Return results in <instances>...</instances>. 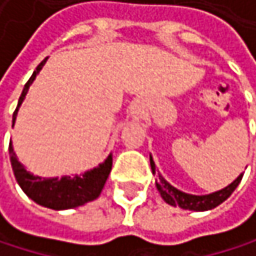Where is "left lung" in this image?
I'll use <instances>...</instances> for the list:
<instances>
[{
  "instance_id": "obj_1",
  "label": "left lung",
  "mask_w": 256,
  "mask_h": 256,
  "mask_svg": "<svg viewBox=\"0 0 256 256\" xmlns=\"http://www.w3.org/2000/svg\"><path fill=\"white\" fill-rule=\"evenodd\" d=\"M150 164H151L152 174L154 175L157 174L156 186H157L162 198L170 206H175V208L178 206L185 210H194V212H204V210H210V209L220 206L222 202H226L230 197L232 191L237 188V185L243 178V174H240L230 185H227L226 188H222L220 191H215L210 194H203V196H196V194H188V192L180 191L163 178V175L158 170H156V163H154L151 154H150Z\"/></svg>"
}]
</instances>
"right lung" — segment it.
Returning a JSON list of instances; mask_svg holds the SVG:
<instances>
[{"label": "right lung", "instance_id": "right-lung-1", "mask_svg": "<svg viewBox=\"0 0 256 256\" xmlns=\"http://www.w3.org/2000/svg\"><path fill=\"white\" fill-rule=\"evenodd\" d=\"M47 59L48 58H46L36 66L32 77L29 78L25 84L24 92L18 102V108L13 114V126L16 123L19 108L25 100L26 93H28L30 84L34 82L35 77L42 70ZM8 152H10V162H12V168L14 172V178L20 185V188L24 190V192L35 203H38L44 208H48V209H54V210L72 209V208L82 206L92 200H96L100 196L104 185L110 176V172L112 168V154H110L104 163H100L98 168L86 170L84 174L72 175V176L65 175L62 178H41V176H36L26 170L25 166L18 160V156L13 150L12 142L8 146Z\"/></svg>", "mask_w": 256, "mask_h": 256}]
</instances>
